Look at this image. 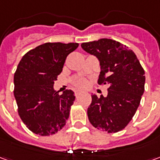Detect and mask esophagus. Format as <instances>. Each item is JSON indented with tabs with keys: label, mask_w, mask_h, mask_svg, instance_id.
<instances>
[{
	"label": "esophagus",
	"mask_w": 160,
	"mask_h": 160,
	"mask_svg": "<svg viewBox=\"0 0 160 160\" xmlns=\"http://www.w3.org/2000/svg\"><path fill=\"white\" fill-rule=\"evenodd\" d=\"M80 93H81V92H80V91H75V92H74V95H75V97H78Z\"/></svg>",
	"instance_id": "obj_1"
}]
</instances>
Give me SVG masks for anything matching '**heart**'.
<instances>
[{
    "mask_svg": "<svg viewBox=\"0 0 160 160\" xmlns=\"http://www.w3.org/2000/svg\"><path fill=\"white\" fill-rule=\"evenodd\" d=\"M72 85L75 89L83 90V89H86L87 86H88V81H87V79L80 77V78H77V79L73 80L72 82Z\"/></svg>",
    "mask_w": 160,
    "mask_h": 160,
    "instance_id": "b5f03b06",
    "label": "heart"
}]
</instances>
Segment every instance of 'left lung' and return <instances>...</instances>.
Segmentation results:
<instances>
[{
	"mask_svg": "<svg viewBox=\"0 0 160 160\" xmlns=\"http://www.w3.org/2000/svg\"><path fill=\"white\" fill-rule=\"evenodd\" d=\"M82 49L99 60L98 85H108L107 97L92 95L87 116L94 128L107 133L122 130L137 111L145 90V71L132 50L108 38L83 42Z\"/></svg>",
	"mask_w": 160,
	"mask_h": 160,
	"instance_id": "obj_1",
	"label": "left lung"
}]
</instances>
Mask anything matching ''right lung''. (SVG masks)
Instances as JSON below:
<instances>
[{"mask_svg": "<svg viewBox=\"0 0 160 160\" xmlns=\"http://www.w3.org/2000/svg\"><path fill=\"white\" fill-rule=\"evenodd\" d=\"M78 46L77 42H46L31 49L19 62L13 77V94L19 118L34 134H56L68 119L73 92L66 90L59 95L53 86L67 56Z\"/></svg>", "mask_w": 160, "mask_h": 160, "instance_id": "add662e5", "label": "right lung"}]
</instances>
